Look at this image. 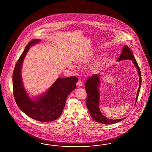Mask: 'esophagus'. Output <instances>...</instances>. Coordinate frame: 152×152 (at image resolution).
Masks as SVG:
<instances>
[{"label": "esophagus", "mask_w": 152, "mask_h": 152, "mask_svg": "<svg viewBox=\"0 0 152 152\" xmlns=\"http://www.w3.org/2000/svg\"><path fill=\"white\" fill-rule=\"evenodd\" d=\"M77 85L79 86V87L83 85V81H82V80H78L77 83Z\"/></svg>", "instance_id": "34e87169"}]
</instances>
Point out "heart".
Returning a JSON list of instances; mask_svg holds the SVG:
<instances>
[{"instance_id": "b5f03b06", "label": "heart", "mask_w": 152, "mask_h": 152, "mask_svg": "<svg viewBox=\"0 0 152 152\" xmlns=\"http://www.w3.org/2000/svg\"><path fill=\"white\" fill-rule=\"evenodd\" d=\"M92 57H93V55H90L87 58H85L84 59H82V60L80 61V64H83V65L87 64L90 61H91L92 60ZM99 62H97L96 64H94L92 66V70L95 71V70L97 69L98 67H99Z\"/></svg>"}]
</instances>
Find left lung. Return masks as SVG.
Instances as JSON below:
<instances>
[{
	"label": "left lung",
	"mask_w": 152,
	"mask_h": 152,
	"mask_svg": "<svg viewBox=\"0 0 152 152\" xmlns=\"http://www.w3.org/2000/svg\"><path fill=\"white\" fill-rule=\"evenodd\" d=\"M124 60H131L133 61L134 64L135 65L137 69H138V74L139 76V86L138 88L137 96L136 97V101L135 103V105L137 103L138 100L139 94L140 91V88L141 87L142 84V77H141V72L138 66V63L135 60L133 55L132 51L126 45H125L123 48L122 52L120 56L118 61H121ZM99 77L98 74H94L92 76H90L88 78L87 81L85 83V90L87 93V97H86V104L88 107V110L90 112V114L93 118V119L96 122L104 124H112L116 123L119 122L121 120L124 119L123 118L121 119L112 120L109 119L105 117L101 114L99 107V94L98 91V86L99 85Z\"/></svg>",
	"instance_id": "obj_1"
}]
</instances>
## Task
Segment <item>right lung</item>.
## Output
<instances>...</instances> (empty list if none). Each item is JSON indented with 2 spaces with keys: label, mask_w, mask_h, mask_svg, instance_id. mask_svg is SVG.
<instances>
[{
  "label": "right lung",
  "mask_w": 152,
  "mask_h": 152,
  "mask_svg": "<svg viewBox=\"0 0 152 152\" xmlns=\"http://www.w3.org/2000/svg\"><path fill=\"white\" fill-rule=\"evenodd\" d=\"M39 41L32 39L29 42L17 61L13 74V90L15 102L21 110L33 119L48 122L61 115L67 97L76 87L78 78L76 76L58 78L46 94L37 100H31L23 88L20 69L30 46Z\"/></svg>",
  "instance_id": "right-lung-1"
}]
</instances>
